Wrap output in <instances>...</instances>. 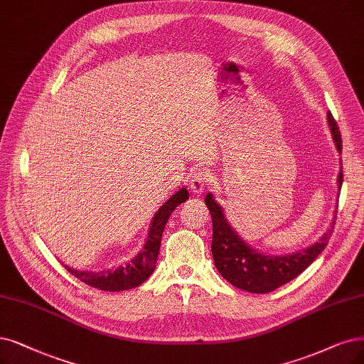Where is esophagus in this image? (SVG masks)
Listing matches in <instances>:
<instances>
[{"mask_svg": "<svg viewBox=\"0 0 364 364\" xmlns=\"http://www.w3.org/2000/svg\"><path fill=\"white\" fill-rule=\"evenodd\" d=\"M209 183H210V176L208 170L197 168L193 171L190 178V188L194 194H201Z\"/></svg>", "mask_w": 364, "mask_h": 364, "instance_id": "34e87169", "label": "esophagus"}]
</instances>
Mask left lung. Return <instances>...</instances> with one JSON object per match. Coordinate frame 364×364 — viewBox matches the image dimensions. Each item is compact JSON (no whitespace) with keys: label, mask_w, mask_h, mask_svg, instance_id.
Segmentation results:
<instances>
[{"label":"left lung","mask_w":364,"mask_h":364,"mask_svg":"<svg viewBox=\"0 0 364 364\" xmlns=\"http://www.w3.org/2000/svg\"><path fill=\"white\" fill-rule=\"evenodd\" d=\"M328 125L333 134V140L336 148L342 152V139L339 127L334 121L331 112L327 113ZM343 173L342 168L338 176V185L342 186ZM206 206L212 216V255L218 272L221 273L224 279H227L232 287L245 289L248 293L266 294L279 288L281 285L289 282L314 263V259L324 251L331 236L336 216L331 223L328 232L319 239L311 248L301 252L284 257H272L258 254L251 250L235 231L228 225L223 208L212 198V194H208L205 198Z\"/></svg>","instance_id":"1"}]
</instances>
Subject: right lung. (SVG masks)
<instances>
[{
  "instance_id": "1",
  "label": "right lung",
  "mask_w": 364,
  "mask_h": 364,
  "mask_svg": "<svg viewBox=\"0 0 364 364\" xmlns=\"http://www.w3.org/2000/svg\"><path fill=\"white\" fill-rule=\"evenodd\" d=\"M186 198L188 190L186 188H182L181 191L170 197L164 205L159 208V210L155 213L152 220L146 245H144V248L140 251V254L129 261L127 266L100 273L79 272L68 266H65V269L79 281L92 288L101 289V291H124V289H132L139 287L149 278L155 269V263L159 254V246H161L163 231L171 212L176 209L181 203L186 201Z\"/></svg>"
}]
</instances>
